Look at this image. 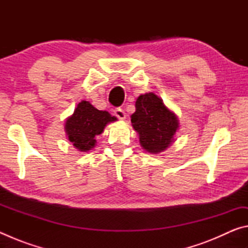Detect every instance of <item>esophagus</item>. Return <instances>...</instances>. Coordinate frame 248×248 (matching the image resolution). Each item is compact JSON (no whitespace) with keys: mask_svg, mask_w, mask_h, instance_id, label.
<instances>
[{"mask_svg":"<svg viewBox=\"0 0 248 248\" xmlns=\"http://www.w3.org/2000/svg\"><path fill=\"white\" fill-rule=\"evenodd\" d=\"M114 114H115V116L117 117V118L120 119V120H124V119H125V112H124V110H123V109H121V108L115 109Z\"/></svg>","mask_w":248,"mask_h":248,"instance_id":"1","label":"esophagus"}]
</instances>
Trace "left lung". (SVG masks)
I'll return each instance as SVG.
<instances>
[{"mask_svg": "<svg viewBox=\"0 0 248 248\" xmlns=\"http://www.w3.org/2000/svg\"><path fill=\"white\" fill-rule=\"evenodd\" d=\"M131 124L139 134L141 146L151 154H159L169 149L179 129L177 116L152 92L137 98Z\"/></svg>", "mask_w": 248, "mask_h": 248, "instance_id": "obj_1", "label": "left lung"}]
</instances>
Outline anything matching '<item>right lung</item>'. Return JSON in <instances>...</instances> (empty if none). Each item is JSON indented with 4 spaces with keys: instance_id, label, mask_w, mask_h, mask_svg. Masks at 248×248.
Wrapping results in <instances>:
<instances>
[{
    "instance_id": "add662e5",
    "label": "right lung",
    "mask_w": 248,
    "mask_h": 248,
    "mask_svg": "<svg viewBox=\"0 0 248 248\" xmlns=\"http://www.w3.org/2000/svg\"><path fill=\"white\" fill-rule=\"evenodd\" d=\"M117 118L108 111L96 109L86 100L75 107L74 112L65 119L64 130L69 141L79 152H89L96 145V137L104 132L108 124Z\"/></svg>"
}]
</instances>
